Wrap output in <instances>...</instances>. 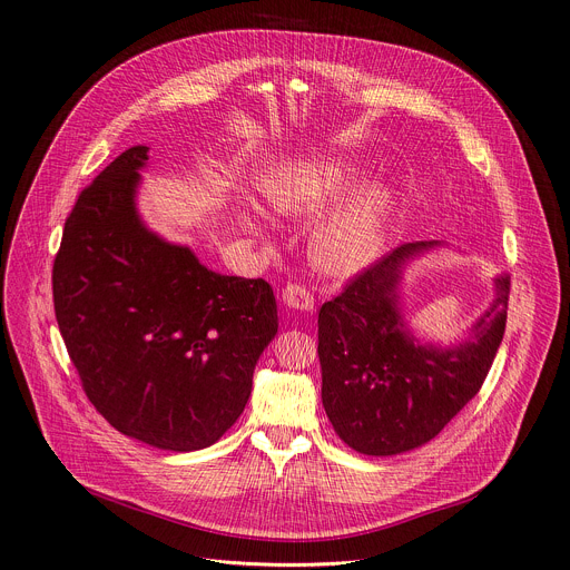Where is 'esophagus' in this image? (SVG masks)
<instances>
[{
	"instance_id": "esophagus-1",
	"label": "esophagus",
	"mask_w": 570,
	"mask_h": 570,
	"mask_svg": "<svg viewBox=\"0 0 570 570\" xmlns=\"http://www.w3.org/2000/svg\"><path fill=\"white\" fill-rule=\"evenodd\" d=\"M282 299H284V305L291 307V309H299V312H312L314 309L312 293L305 286L295 284V282H288L282 288Z\"/></svg>"
}]
</instances>
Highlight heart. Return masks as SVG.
<instances>
[{
	"label": "heart",
	"instance_id": "obj_1",
	"mask_svg": "<svg viewBox=\"0 0 570 570\" xmlns=\"http://www.w3.org/2000/svg\"><path fill=\"white\" fill-rule=\"evenodd\" d=\"M360 183L348 163H297L271 185V199L284 213H318ZM392 213L390 189L373 185L327 215L312 234V256L330 275H351L375 256Z\"/></svg>",
	"mask_w": 570,
	"mask_h": 570
}]
</instances>
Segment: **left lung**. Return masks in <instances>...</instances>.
Instances as JSON below:
<instances>
[{
	"mask_svg": "<svg viewBox=\"0 0 570 570\" xmlns=\"http://www.w3.org/2000/svg\"><path fill=\"white\" fill-rule=\"evenodd\" d=\"M438 243H405L348 279L318 312L323 407L334 433L366 456L433 440L481 390L504 338L511 277L453 348L422 346L399 309L403 263Z\"/></svg>",
	"mask_w": 570,
	"mask_h": 570,
	"instance_id": "left-lung-1",
	"label": "left lung"
}]
</instances>
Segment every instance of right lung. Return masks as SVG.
<instances>
[{
	"label": "right lung",
	"instance_id": "1",
	"mask_svg": "<svg viewBox=\"0 0 570 570\" xmlns=\"http://www.w3.org/2000/svg\"><path fill=\"white\" fill-rule=\"evenodd\" d=\"M146 146L105 167L75 202L55 256V316L82 390L128 438L197 451L229 431L277 334L265 279L208 271L148 232L135 208Z\"/></svg>",
	"mask_w": 570,
	"mask_h": 570
}]
</instances>
